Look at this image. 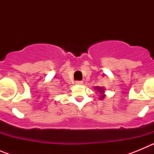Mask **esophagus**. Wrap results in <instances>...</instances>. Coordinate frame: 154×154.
Masks as SVG:
<instances>
[{
	"label": "esophagus",
	"instance_id": "34e87169",
	"mask_svg": "<svg viewBox=\"0 0 154 154\" xmlns=\"http://www.w3.org/2000/svg\"><path fill=\"white\" fill-rule=\"evenodd\" d=\"M82 81H75V84H77V85H82Z\"/></svg>",
	"mask_w": 154,
	"mask_h": 154
}]
</instances>
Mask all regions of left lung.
<instances>
[{"instance_id":"left-lung-1","label":"left lung","mask_w":154,"mask_h":154,"mask_svg":"<svg viewBox=\"0 0 154 154\" xmlns=\"http://www.w3.org/2000/svg\"><path fill=\"white\" fill-rule=\"evenodd\" d=\"M95 89H96V90L97 91H99V93H101L102 94V96H101V98H99V99H103V98L105 97V95H104V89H103V88H102V87H98V86H96V87H95Z\"/></svg>"}]
</instances>
